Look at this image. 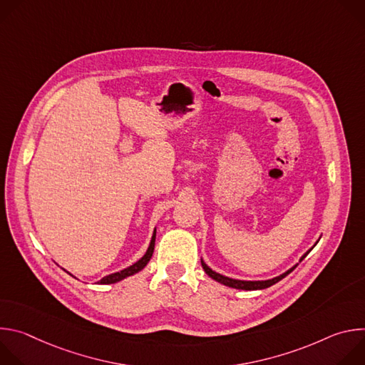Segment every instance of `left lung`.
<instances>
[{"instance_id": "1", "label": "left lung", "mask_w": 365, "mask_h": 365, "mask_svg": "<svg viewBox=\"0 0 365 365\" xmlns=\"http://www.w3.org/2000/svg\"><path fill=\"white\" fill-rule=\"evenodd\" d=\"M312 250V248H310ZM310 250L300 258V262L302 259L310 252ZM202 263V267H203V270H205V273L210 276V277H212L214 280H217V282H220V283H222V284H225V286H230V287H234V289H241V290H262V289H267V287H270V286H273V284H276L277 282H280L282 279H284L289 273H292L294 269H296V266L294 267H292L290 270H287L286 273H283L282 276H279V277H274V279H270V280H262V282H244V280H235V279H230V277H225V276H222V274H220V273H217V272H214L212 269H210L207 267L203 262H200Z\"/></svg>"}]
</instances>
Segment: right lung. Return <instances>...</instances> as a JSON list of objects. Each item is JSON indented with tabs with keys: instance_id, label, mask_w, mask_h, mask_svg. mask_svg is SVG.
<instances>
[{
	"instance_id": "right-lung-1",
	"label": "right lung",
	"mask_w": 365,
	"mask_h": 365,
	"mask_svg": "<svg viewBox=\"0 0 365 365\" xmlns=\"http://www.w3.org/2000/svg\"><path fill=\"white\" fill-rule=\"evenodd\" d=\"M154 241H155V231L153 232V237H151V241H150V245H148L147 252L138 259L137 263H134L133 266H130V267H127V269H124V270H121V272H118V273L106 276V277L99 280V283H101V284L117 283V282H120V280H123V279H125V277H128V276H133V274L138 273L140 270H143V269L147 266V263L150 262V258H151V255H153V251H154Z\"/></svg>"
}]
</instances>
